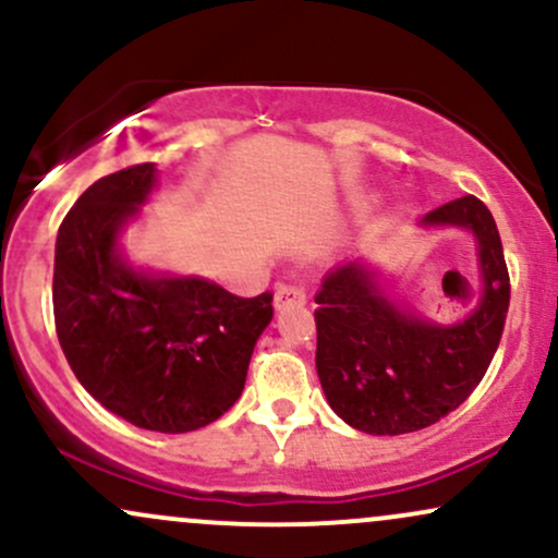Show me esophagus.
<instances>
[{
  "label": "esophagus",
  "instance_id": "1",
  "mask_svg": "<svg viewBox=\"0 0 558 558\" xmlns=\"http://www.w3.org/2000/svg\"><path fill=\"white\" fill-rule=\"evenodd\" d=\"M306 304V288L283 283L275 291V310H288V306H304Z\"/></svg>",
  "mask_w": 558,
  "mask_h": 558
}]
</instances>
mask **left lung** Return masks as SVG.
<instances>
[{
	"label": "left lung",
	"mask_w": 558,
	"mask_h": 558,
	"mask_svg": "<svg viewBox=\"0 0 558 558\" xmlns=\"http://www.w3.org/2000/svg\"><path fill=\"white\" fill-rule=\"evenodd\" d=\"M475 233L483 296L462 323L440 325L396 310L362 262L323 278L315 296L317 375L332 412L369 435L430 427L470 399L490 367L509 312V270L490 209L462 196L422 217Z\"/></svg>",
	"instance_id": "1"
}]
</instances>
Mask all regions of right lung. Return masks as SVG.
<instances>
[{"label": "right lung", "instance_id": "1", "mask_svg": "<svg viewBox=\"0 0 558 558\" xmlns=\"http://www.w3.org/2000/svg\"><path fill=\"white\" fill-rule=\"evenodd\" d=\"M151 189L155 165H131L88 185L65 215L54 328L70 369L101 407L144 430L189 433L239 401L272 293L243 299L207 280L131 270L118 233Z\"/></svg>", "mask_w": 558, "mask_h": 558}]
</instances>
